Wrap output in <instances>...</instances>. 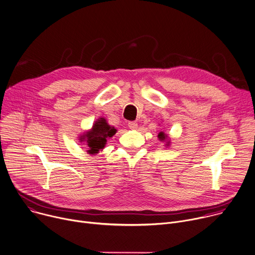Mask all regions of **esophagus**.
Here are the masks:
<instances>
[{
  "label": "esophagus",
  "mask_w": 255,
  "mask_h": 255,
  "mask_svg": "<svg viewBox=\"0 0 255 255\" xmlns=\"http://www.w3.org/2000/svg\"><path fill=\"white\" fill-rule=\"evenodd\" d=\"M128 127L131 129V130H136L138 128V124L136 122H129L128 123Z\"/></svg>",
  "instance_id": "1"
}]
</instances>
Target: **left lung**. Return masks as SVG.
<instances>
[{"mask_svg":"<svg viewBox=\"0 0 255 255\" xmlns=\"http://www.w3.org/2000/svg\"><path fill=\"white\" fill-rule=\"evenodd\" d=\"M158 139L161 141V142H165V146H169L170 145V141H169V138L167 136V134H165L164 132H159L158 133Z\"/></svg>","mask_w":255,"mask_h":255,"instance_id":"left-lung-1","label":"left lung"}]
</instances>
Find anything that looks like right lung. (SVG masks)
Here are the masks:
<instances>
[{
  "label": "right lung",
  "mask_w": 255,
  "mask_h": 255,
  "mask_svg": "<svg viewBox=\"0 0 255 255\" xmlns=\"http://www.w3.org/2000/svg\"><path fill=\"white\" fill-rule=\"evenodd\" d=\"M116 132L117 129L109 125L104 117H101L94 122L90 130L79 136V140L87 147L88 154L96 155L105 148L107 140L113 137Z\"/></svg>",
  "instance_id": "obj_1"
}]
</instances>
